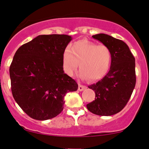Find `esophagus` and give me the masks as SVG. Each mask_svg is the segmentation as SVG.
<instances>
[{"label":"esophagus","mask_w":149,"mask_h":149,"mask_svg":"<svg viewBox=\"0 0 149 149\" xmlns=\"http://www.w3.org/2000/svg\"><path fill=\"white\" fill-rule=\"evenodd\" d=\"M85 88H86V86H83V85H82V84H79V85H78V91H83V90L85 89Z\"/></svg>","instance_id":"obj_1"}]
</instances>
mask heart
Instances as JSON below:
<instances>
[{
    "instance_id": "1",
    "label": "heart",
    "mask_w": 149,
    "mask_h": 149,
    "mask_svg": "<svg viewBox=\"0 0 149 149\" xmlns=\"http://www.w3.org/2000/svg\"><path fill=\"white\" fill-rule=\"evenodd\" d=\"M112 63L110 49L104 45H98L87 40L76 41L67 48L63 55V67L65 72L72 76L78 67L80 76L83 80L96 81L106 76Z\"/></svg>"
}]
</instances>
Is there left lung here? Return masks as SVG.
Here are the masks:
<instances>
[{"label":"left lung","mask_w":149,"mask_h":149,"mask_svg":"<svg viewBox=\"0 0 149 149\" xmlns=\"http://www.w3.org/2000/svg\"><path fill=\"white\" fill-rule=\"evenodd\" d=\"M92 37L110 49L112 63L110 70L104 78L88 86L95 91V98L86 104V107L95 115L112 116L124 109L135 88V58L128 45L121 40L104 33Z\"/></svg>","instance_id":"obj_1"}]
</instances>
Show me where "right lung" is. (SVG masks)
<instances>
[{"mask_svg": "<svg viewBox=\"0 0 149 149\" xmlns=\"http://www.w3.org/2000/svg\"><path fill=\"white\" fill-rule=\"evenodd\" d=\"M71 40L68 35H40L15 54L9 67L12 95L33 119L57 116L63 110L66 93L78 89L63 67V53Z\"/></svg>", "mask_w": 149, "mask_h": 149, "instance_id": "obj_1", "label": "right lung"}]
</instances>
